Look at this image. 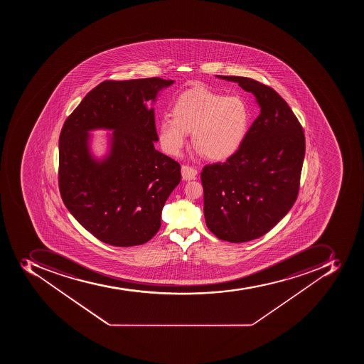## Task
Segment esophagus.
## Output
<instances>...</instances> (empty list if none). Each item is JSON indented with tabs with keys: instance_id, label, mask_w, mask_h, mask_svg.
<instances>
[{
	"instance_id": "obj_1",
	"label": "esophagus",
	"mask_w": 364,
	"mask_h": 364,
	"mask_svg": "<svg viewBox=\"0 0 364 364\" xmlns=\"http://www.w3.org/2000/svg\"><path fill=\"white\" fill-rule=\"evenodd\" d=\"M181 173H182V178L183 180L190 181L193 180L196 178V175H197V169L193 168V167L188 166V165H183L182 168H181Z\"/></svg>"
}]
</instances>
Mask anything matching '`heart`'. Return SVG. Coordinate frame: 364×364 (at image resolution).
I'll return each instance as SVG.
<instances>
[{
	"label": "heart",
	"mask_w": 364,
	"mask_h": 364,
	"mask_svg": "<svg viewBox=\"0 0 364 364\" xmlns=\"http://www.w3.org/2000/svg\"><path fill=\"white\" fill-rule=\"evenodd\" d=\"M172 117L158 123L164 151L178 156L192 133V144L209 161L235 155L250 129V110L239 95H225L205 87L183 92L172 107Z\"/></svg>",
	"instance_id": "1"
}]
</instances>
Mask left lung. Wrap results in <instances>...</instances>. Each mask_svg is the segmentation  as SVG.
<instances>
[{"label":"left lung","mask_w":364,"mask_h":364,"mask_svg":"<svg viewBox=\"0 0 364 364\" xmlns=\"http://www.w3.org/2000/svg\"><path fill=\"white\" fill-rule=\"evenodd\" d=\"M252 92L261 107L246 138L224 163L201 172L209 231L230 242L265 235L294 206L301 183L305 135L288 103L269 86L241 76H218Z\"/></svg>","instance_id":"8db88e82"}]
</instances>
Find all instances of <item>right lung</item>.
<instances>
[{"label": "right lung", "instance_id": "1", "mask_svg": "<svg viewBox=\"0 0 364 364\" xmlns=\"http://www.w3.org/2000/svg\"><path fill=\"white\" fill-rule=\"evenodd\" d=\"M174 80H105L69 114L59 136L58 182L78 223L105 244H146L161 228V210L181 181V166L155 149L158 92ZM114 129L103 161L91 157L88 132Z\"/></svg>", "mask_w": 364, "mask_h": 364}]
</instances>
